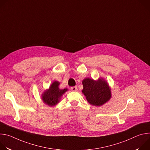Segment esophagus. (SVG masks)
<instances>
[{"mask_svg":"<svg viewBox=\"0 0 150 150\" xmlns=\"http://www.w3.org/2000/svg\"><path fill=\"white\" fill-rule=\"evenodd\" d=\"M70 90L72 91H76L77 90V87H71Z\"/></svg>","mask_w":150,"mask_h":150,"instance_id":"esophagus-1","label":"esophagus"}]
</instances>
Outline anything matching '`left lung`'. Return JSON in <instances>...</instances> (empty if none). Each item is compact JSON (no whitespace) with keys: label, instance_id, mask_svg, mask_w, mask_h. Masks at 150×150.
<instances>
[{"label":"left lung","instance_id":"1","mask_svg":"<svg viewBox=\"0 0 150 150\" xmlns=\"http://www.w3.org/2000/svg\"><path fill=\"white\" fill-rule=\"evenodd\" d=\"M82 93L88 103L93 105H101L111 97L110 89L108 83L103 79L96 81L86 78L82 81Z\"/></svg>","mask_w":150,"mask_h":150}]
</instances>
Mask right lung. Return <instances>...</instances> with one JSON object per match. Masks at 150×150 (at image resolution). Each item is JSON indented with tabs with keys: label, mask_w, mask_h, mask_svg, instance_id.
<instances>
[{
	"label": "right lung",
	"mask_w": 150,
	"mask_h": 150,
	"mask_svg": "<svg viewBox=\"0 0 150 150\" xmlns=\"http://www.w3.org/2000/svg\"><path fill=\"white\" fill-rule=\"evenodd\" d=\"M59 84L60 83L58 81H54L52 84L49 89L42 94V100L49 106H53L58 103L60 97L68 90L67 88L63 90L59 89Z\"/></svg>",
	"instance_id": "obj_1"
}]
</instances>
